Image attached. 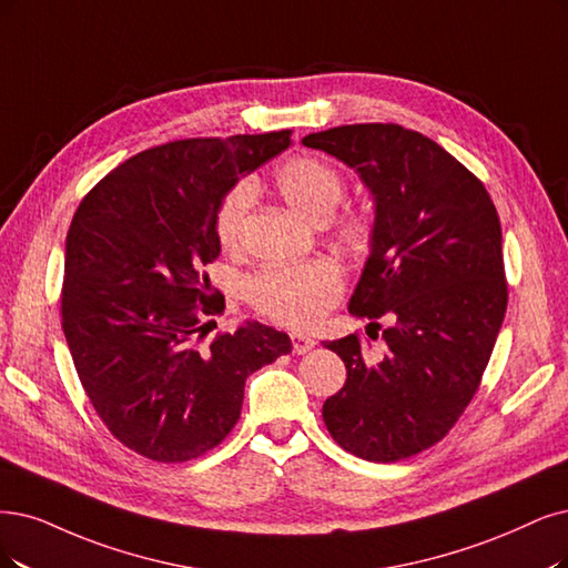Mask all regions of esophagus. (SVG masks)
Returning a JSON list of instances; mask_svg holds the SVG:
<instances>
[{
    "mask_svg": "<svg viewBox=\"0 0 568 568\" xmlns=\"http://www.w3.org/2000/svg\"><path fill=\"white\" fill-rule=\"evenodd\" d=\"M290 339H292V351H295L297 355H304V353H308L313 346H316V342H313V339L308 337V334H302V332H292Z\"/></svg>",
    "mask_w": 568,
    "mask_h": 568,
    "instance_id": "obj_1",
    "label": "esophagus"
}]
</instances>
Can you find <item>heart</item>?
<instances>
[{
  "label": "heart",
  "mask_w": 568,
  "mask_h": 568,
  "mask_svg": "<svg viewBox=\"0 0 568 568\" xmlns=\"http://www.w3.org/2000/svg\"><path fill=\"white\" fill-rule=\"evenodd\" d=\"M276 184L285 201L308 220H327L346 196V180L332 163L318 156H295L276 171ZM257 184L241 178L222 194L213 231L222 247H236L243 224L255 201ZM339 243L353 252L372 245L376 224L365 210H348L334 222ZM344 290L339 271L327 262L313 260L302 264H273L257 271L245 283V297L264 318L287 327H311L337 304Z\"/></svg>",
  "instance_id": "1"
}]
</instances>
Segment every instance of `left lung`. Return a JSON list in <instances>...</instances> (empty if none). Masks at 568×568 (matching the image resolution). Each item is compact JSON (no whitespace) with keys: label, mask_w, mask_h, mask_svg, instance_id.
<instances>
[{"label":"left lung","mask_w":568,"mask_h":568,"mask_svg":"<svg viewBox=\"0 0 568 568\" xmlns=\"http://www.w3.org/2000/svg\"><path fill=\"white\" fill-rule=\"evenodd\" d=\"M311 150L361 173L374 196L369 260L348 311L382 332L369 361L358 332L325 344L346 365L323 422L342 449L374 464L443 439L479 388L508 308L500 220L489 192L430 138L397 123L311 133Z\"/></svg>","instance_id":"8db88e82"}]
</instances>
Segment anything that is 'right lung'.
I'll return each mask as SVG.
<instances>
[{"instance_id": "obj_1", "label": "right lung", "mask_w": 568, "mask_h": 568, "mask_svg": "<svg viewBox=\"0 0 568 568\" xmlns=\"http://www.w3.org/2000/svg\"><path fill=\"white\" fill-rule=\"evenodd\" d=\"M292 131L186 138L116 165L81 199L65 241L62 332L100 422L131 452L184 464L241 418L245 379L292 351L285 332L247 323L205 344L224 295L217 203Z\"/></svg>"}]
</instances>
